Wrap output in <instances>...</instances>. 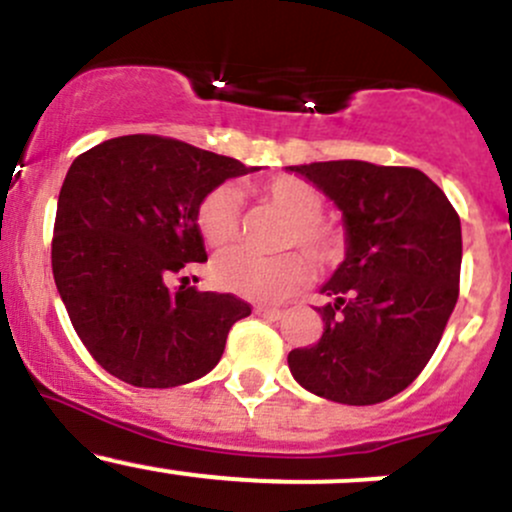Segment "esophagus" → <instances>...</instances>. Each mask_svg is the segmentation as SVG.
<instances>
[{
    "label": "esophagus",
    "mask_w": 512,
    "mask_h": 512,
    "mask_svg": "<svg viewBox=\"0 0 512 512\" xmlns=\"http://www.w3.org/2000/svg\"><path fill=\"white\" fill-rule=\"evenodd\" d=\"M255 314H260V317L265 319H282V309H275V307H265V304H257L255 307Z\"/></svg>",
    "instance_id": "34e87169"
}]
</instances>
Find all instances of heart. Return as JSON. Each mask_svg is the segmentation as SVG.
<instances>
[{"label":"heart","instance_id":"obj_1","mask_svg":"<svg viewBox=\"0 0 512 512\" xmlns=\"http://www.w3.org/2000/svg\"><path fill=\"white\" fill-rule=\"evenodd\" d=\"M257 198L287 215L282 237L287 250L277 257L237 247L213 262L215 285L252 302H282L299 292L312 277L309 256L319 270H334L349 252V237L342 225L324 215L327 195L299 175H275L252 185ZM195 227L210 247H227L242 232V200L232 185H215L195 205Z\"/></svg>","mask_w":512,"mask_h":512}]
</instances>
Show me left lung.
Masks as SVG:
<instances>
[{
    "label": "left lung",
    "instance_id": "left-lung-1",
    "mask_svg": "<svg viewBox=\"0 0 512 512\" xmlns=\"http://www.w3.org/2000/svg\"><path fill=\"white\" fill-rule=\"evenodd\" d=\"M342 208L349 252L322 287L324 332L287 356L322 399L371 406L401 394L428 364L458 302L461 218L428 175L404 165H289Z\"/></svg>",
    "mask_w": 512,
    "mask_h": 512
}]
</instances>
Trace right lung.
I'll return each mask as SVG.
<instances>
[{
    "label": "right lung",
    "instance_id": "right-lung-1",
    "mask_svg": "<svg viewBox=\"0 0 512 512\" xmlns=\"http://www.w3.org/2000/svg\"><path fill=\"white\" fill-rule=\"evenodd\" d=\"M247 170L255 168L153 133L111 138L71 163L51 270L76 334L108 374L170 389L218 364L232 324L252 307L235 294L168 282L208 260L198 200Z\"/></svg>",
    "mask_w": 512,
    "mask_h": 512
}]
</instances>
